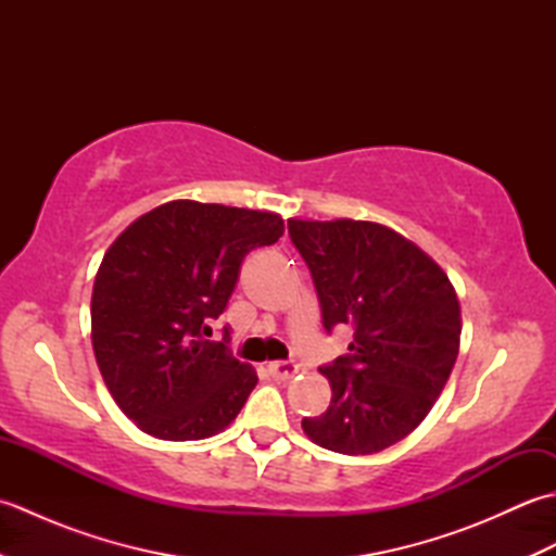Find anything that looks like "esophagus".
I'll return each instance as SVG.
<instances>
[{"instance_id": "1", "label": "esophagus", "mask_w": 556, "mask_h": 556, "mask_svg": "<svg viewBox=\"0 0 556 556\" xmlns=\"http://www.w3.org/2000/svg\"><path fill=\"white\" fill-rule=\"evenodd\" d=\"M267 370L271 377H277V380H291V377L299 372V365L293 361H275L267 365Z\"/></svg>"}]
</instances>
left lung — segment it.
<instances>
[{"label":"left lung","mask_w":556,"mask_h":556,"mask_svg":"<svg viewBox=\"0 0 556 556\" xmlns=\"http://www.w3.org/2000/svg\"><path fill=\"white\" fill-rule=\"evenodd\" d=\"M323 327L353 329L349 353L320 372L332 384L303 430L329 452L363 456L404 440L428 416L458 356L460 308L432 257L375 222L289 219Z\"/></svg>","instance_id":"obj_1"}]
</instances>
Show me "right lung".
Wrapping results in <instances>:
<instances>
[{
	"label": "right lung",
	"mask_w": 556,
	"mask_h": 556,
	"mask_svg": "<svg viewBox=\"0 0 556 556\" xmlns=\"http://www.w3.org/2000/svg\"><path fill=\"white\" fill-rule=\"evenodd\" d=\"M269 212L172 200L138 217L104 253L92 287V349L116 406L157 440L222 432L257 384L229 351L227 311L243 257L271 245Z\"/></svg>",
	"instance_id": "obj_1"
}]
</instances>
